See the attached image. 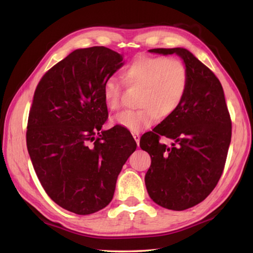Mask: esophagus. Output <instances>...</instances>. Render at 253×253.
Instances as JSON below:
<instances>
[{
	"label": "esophagus",
	"instance_id": "esophagus-1",
	"mask_svg": "<svg viewBox=\"0 0 253 253\" xmlns=\"http://www.w3.org/2000/svg\"><path fill=\"white\" fill-rule=\"evenodd\" d=\"M133 137H134V140H135V142H136V144L138 145V143H140V133H137V132H134L133 134Z\"/></svg>",
	"mask_w": 253,
	"mask_h": 253
}]
</instances>
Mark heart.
I'll return each mask as SVG.
<instances>
[{
    "instance_id": "b5f03b06",
    "label": "heart",
    "mask_w": 253,
    "mask_h": 253,
    "mask_svg": "<svg viewBox=\"0 0 253 253\" xmlns=\"http://www.w3.org/2000/svg\"><path fill=\"white\" fill-rule=\"evenodd\" d=\"M127 86L140 87L136 110L123 111L116 122L132 132H140L156 122L159 115L166 118L181 105L189 84L188 69L177 58L141 54L134 58L125 70ZM122 85L109 79L104 85V99L112 111L122 106Z\"/></svg>"
}]
</instances>
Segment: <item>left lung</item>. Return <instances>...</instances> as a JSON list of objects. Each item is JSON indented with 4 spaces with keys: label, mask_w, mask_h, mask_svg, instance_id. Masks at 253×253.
Instances as JSON below:
<instances>
[{
    "label": "left lung",
    "mask_w": 253,
    "mask_h": 253,
    "mask_svg": "<svg viewBox=\"0 0 253 253\" xmlns=\"http://www.w3.org/2000/svg\"><path fill=\"white\" fill-rule=\"evenodd\" d=\"M149 52L177 53L189 73L181 105L140 141L152 159L145 174L148 195L165 209L183 211L202 202L219 181L231 138L230 115L219 80L190 51ZM163 137L174 140L171 148L160 142Z\"/></svg>",
    "instance_id": "8db88e82"
}]
</instances>
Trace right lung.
I'll use <instances>...</instances> for the list:
<instances>
[{"label":"right lung","mask_w":253,"mask_h":253,"mask_svg":"<svg viewBox=\"0 0 253 253\" xmlns=\"http://www.w3.org/2000/svg\"><path fill=\"white\" fill-rule=\"evenodd\" d=\"M122 60L106 47L77 49L36 87L26 132L29 156L45 193L72 213L106 208L123 165L136 149L123 126L100 132L108 119L104 85Z\"/></svg>","instance_id":"right-lung-1"}]
</instances>
